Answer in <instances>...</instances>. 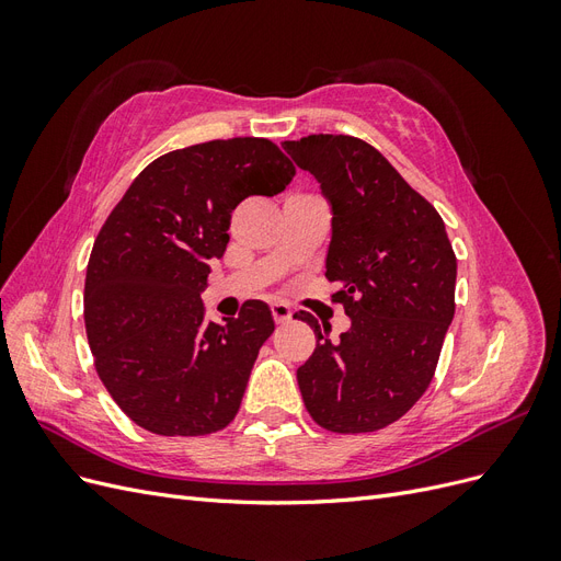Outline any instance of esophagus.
<instances>
[{"mask_svg": "<svg viewBox=\"0 0 561 561\" xmlns=\"http://www.w3.org/2000/svg\"><path fill=\"white\" fill-rule=\"evenodd\" d=\"M271 313H274V320L278 325H285V322L293 320V309L287 307V304H274V307H271Z\"/></svg>", "mask_w": 561, "mask_h": 561, "instance_id": "1", "label": "esophagus"}]
</instances>
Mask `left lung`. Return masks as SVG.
Instances as JSON below:
<instances>
[{"mask_svg":"<svg viewBox=\"0 0 561 561\" xmlns=\"http://www.w3.org/2000/svg\"><path fill=\"white\" fill-rule=\"evenodd\" d=\"M283 147L332 203L325 276L339 283L332 301L351 318L332 342L299 311L318 336L297 369L304 404L325 431H381L426 393L454 318L456 254L445 222L360 138L318 133Z\"/></svg>","mask_w":561,"mask_h":561,"instance_id":"1","label":"left lung"}]
</instances>
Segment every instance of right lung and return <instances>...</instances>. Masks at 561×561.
<instances>
[{"label": "right lung", "mask_w": 561, "mask_h": 561, "mask_svg": "<svg viewBox=\"0 0 561 561\" xmlns=\"http://www.w3.org/2000/svg\"><path fill=\"white\" fill-rule=\"evenodd\" d=\"M293 178V161L266 138L210 140L151 161L105 219L83 320L100 381L140 428L198 437L239 414L274 318L252 299L227 325H206L201 293L227 250L233 208Z\"/></svg>", "instance_id": "add662e5"}]
</instances>
